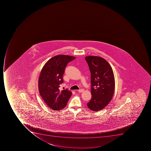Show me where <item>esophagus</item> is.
<instances>
[{"mask_svg": "<svg viewBox=\"0 0 151 151\" xmlns=\"http://www.w3.org/2000/svg\"><path fill=\"white\" fill-rule=\"evenodd\" d=\"M84 91V89H81L79 90L78 91L79 93H82V92H83Z\"/></svg>", "mask_w": 151, "mask_h": 151, "instance_id": "esophagus-1", "label": "esophagus"}]
</instances>
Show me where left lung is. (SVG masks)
Returning a JSON list of instances; mask_svg holds the SVG:
<instances>
[{
  "instance_id": "obj_1",
  "label": "left lung",
  "mask_w": 151,
  "mask_h": 151,
  "mask_svg": "<svg viewBox=\"0 0 151 151\" xmlns=\"http://www.w3.org/2000/svg\"><path fill=\"white\" fill-rule=\"evenodd\" d=\"M91 72V98L87 105L94 111H100L111 101L115 90L114 73L109 63L102 58H85Z\"/></svg>"
}]
</instances>
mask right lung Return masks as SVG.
Here are the masks:
<instances>
[{
    "label": "right lung",
    "instance_id": "right-lung-1",
    "mask_svg": "<svg viewBox=\"0 0 151 151\" xmlns=\"http://www.w3.org/2000/svg\"><path fill=\"white\" fill-rule=\"evenodd\" d=\"M75 58L68 55L55 56L47 61L40 72L38 81L40 94L51 109L60 111L64 108L71 96V91L67 89L60 91L59 87L63 83L65 67Z\"/></svg>",
    "mask_w": 151,
    "mask_h": 151
}]
</instances>
